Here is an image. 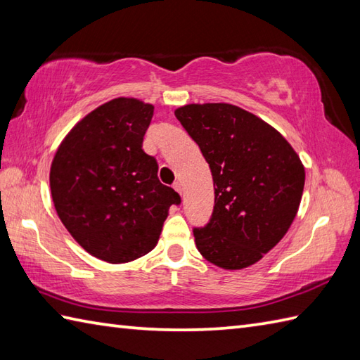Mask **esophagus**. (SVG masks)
Returning a JSON list of instances; mask_svg holds the SVG:
<instances>
[{
	"label": "esophagus",
	"mask_w": 360,
	"mask_h": 360,
	"mask_svg": "<svg viewBox=\"0 0 360 360\" xmlns=\"http://www.w3.org/2000/svg\"><path fill=\"white\" fill-rule=\"evenodd\" d=\"M173 188L176 190V192H178L181 196H182V184L181 182H174V186H173Z\"/></svg>",
	"instance_id": "1"
}]
</instances>
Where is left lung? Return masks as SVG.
I'll return each mask as SVG.
<instances>
[{
	"label": "left lung",
	"mask_w": 360,
	"mask_h": 360,
	"mask_svg": "<svg viewBox=\"0 0 360 360\" xmlns=\"http://www.w3.org/2000/svg\"><path fill=\"white\" fill-rule=\"evenodd\" d=\"M210 165L215 207L195 229L200 254L226 271L255 264L289 231L300 207L304 167L285 137L231 103H188L174 110Z\"/></svg>",
	"instance_id": "8db88e82"
}]
</instances>
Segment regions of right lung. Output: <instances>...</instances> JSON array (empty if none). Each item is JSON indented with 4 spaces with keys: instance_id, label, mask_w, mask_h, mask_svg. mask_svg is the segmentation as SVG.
<instances>
[{
    "instance_id": "obj_1",
    "label": "right lung",
    "mask_w": 360,
    "mask_h": 360,
    "mask_svg": "<svg viewBox=\"0 0 360 360\" xmlns=\"http://www.w3.org/2000/svg\"><path fill=\"white\" fill-rule=\"evenodd\" d=\"M155 106L117 97L88 112L58 145L49 172L53 207L88 254L111 264L155 249L181 198L142 150Z\"/></svg>"
}]
</instances>
